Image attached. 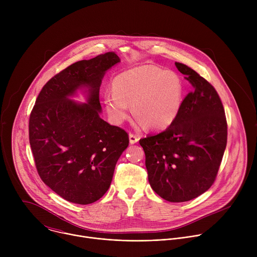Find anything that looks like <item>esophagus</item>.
I'll return each mask as SVG.
<instances>
[{
	"mask_svg": "<svg viewBox=\"0 0 257 257\" xmlns=\"http://www.w3.org/2000/svg\"><path fill=\"white\" fill-rule=\"evenodd\" d=\"M138 140H139V138H138L136 135H134V134H132V133L129 134V141H130L131 144L136 143Z\"/></svg>",
	"mask_w": 257,
	"mask_h": 257,
	"instance_id": "esophagus-1",
	"label": "esophagus"
}]
</instances>
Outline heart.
Segmentation results:
<instances>
[{
  "mask_svg": "<svg viewBox=\"0 0 257 257\" xmlns=\"http://www.w3.org/2000/svg\"><path fill=\"white\" fill-rule=\"evenodd\" d=\"M182 81L176 73L154 65L124 71L113 81V92L104 95L106 112L122 124L132 112L140 125L153 130L169 127L179 115L183 99Z\"/></svg>",
  "mask_w": 257,
  "mask_h": 257,
  "instance_id": "obj_1",
  "label": "heart"
}]
</instances>
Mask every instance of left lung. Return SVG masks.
Masks as SVG:
<instances>
[{
    "mask_svg": "<svg viewBox=\"0 0 257 257\" xmlns=\"http://www.w3.org/2000/svg\"><path fill=\"white\" fill-rule=\"evenodd\" d=\"M192 84L176 120L163 132L139 140L154 191L165 200L184 202L210 188L227 145L225 109L214 87L190 67L176 62Z\"/></svg>",
    "mask_w": 257,
    "mask_h": 257,
    "instance_id": "8db88e82",
    "label": "left lung"
}]
</instances>
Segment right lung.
Listing matches in <instances>:
<instances>
[{"mask_svg":"<svg viewBox=\"0 0 257 257\" xmlns=\"http://www.w3.org/2000/svg\"><path fill=\"white\" fill-rule=\"evenodd\" d=\"M120 62L114 52L70 65L41 90L29 117V143L38 173L67 201L89 204L107 191L128 133L99 117V86L107 69ZM89 87L87 104L67 98Z\"/></svg>","mask_w":257,"mask_h":257,"instance_id":"right-lung-1","label":"right lung"}]
</instances>
